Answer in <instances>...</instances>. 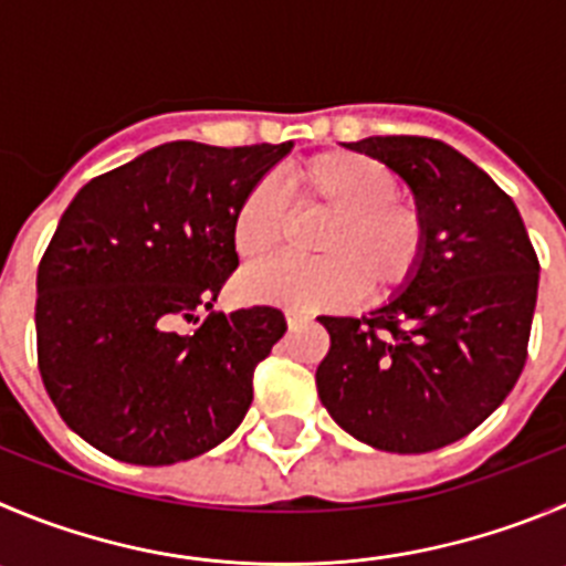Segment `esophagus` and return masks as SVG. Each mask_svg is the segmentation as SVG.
<instances>
[{
	"label": "esophagus",
	"instance_id": "1",
	"mask_svg": "<svg viewBox=\"0 0 566 566\" xmlns=\"http://www.w3.org/2000/svg\"><path fill=\"white\" fill-rule=\"evenodd\" d=\"M284 318H287V326H290V329H293V326L304 324V321H307V315H301V313H293V310H287V313H284Z\"/></svg>",
	"mask_w": 566,
	"mask_h": 566
}]
</instances>
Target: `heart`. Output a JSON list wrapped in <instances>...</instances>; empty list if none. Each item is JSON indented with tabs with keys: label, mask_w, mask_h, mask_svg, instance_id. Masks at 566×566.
Instances as JSON below:
<instances>
[{
	"label": "heart",
	"mask_w": 566,
	"mask_h": 566,
	"mask_svg": "<svg viewBox=\"0 0 566 566\" xmlns=\"http://www.w3.org/2000/svg\"><path fill=\"white\" fill-rule=\"evenodd\" d=\"M301 209H324L329 220L315 237L318 259H273L242 273L240 290L253 301L304 310H337L363 290L388 293L419 265L424 223L419 211L396 200V178L385 164L352 150L310 158L290 172ZM282 195L271 181L245 192L231 218V242L240 259H262L284 237Z\"/></svg>",
	"instance_id": "b5f03b06"
}]
</instances>
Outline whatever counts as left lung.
Returning <instances> with one entry per match:
<instances>
[{"label":"left lung","mask_w":566,"mask_h":566,"mask_svg":"<svg viewBox=\"0 0 566 566\" xmlns=\"http://www.w3.org/2000/svg\"><path fill=\"white\" fill-rule=\"evenodd\" d=\"M408 184L424 248L363 318L321 315V405L374 450L419 455L483 424L527 357L538 259L514 200L455 147L424 136L348 142Z\"/></svg>","instance_id":"left-lung-1"}]
</instances>
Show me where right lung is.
I'll return each instance as SVG.
<instances>
[{"label": "right lung", "instance_id": "right-lung-1", "mask_svg": "<svg viewBox=\"0 0 566 566\" xmlns=\"http://www.w3.org/2000/svg\"><path fill=\"white\" fill-rule=\"evenodd\" d=\"M293 150L167 142L92 178L39 265V368L69 430L139 467L214 450L245 419L253 368L287 332L273 307L209 313L237 271L231 218ZM178 317L199 324L178 333Z\"/></svg>", "mask_w": 566, "mask_h": 566}]
</instances>
